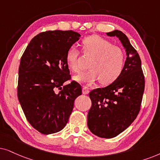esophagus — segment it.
Listing matches in <instances>:
<instances>
[{"mask_svg":"<svg viewBox=\"0 0 160 160\" xmlns=\"http://www.w3.org/2000/svg\"><path fill=\"white\" fill-rule=\"evenodd\" d=\"M89 91H89L88 88H87L86 86H84L83 88H82V93H83V94H88Z\"/></svg>","mask_w":160,"mask_h":160,"instance_id":"1","label":"esophagus"}]
</instances>
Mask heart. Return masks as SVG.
Here are the masks:
<instances>
[{
    "mask_svg": "<svg viewBox=\"0 0 160 160\" xmlns=\"http://www.w3.org/2000/svg\"><path fill=\"white\" fill-rule=\"evenodd\" d=\"M82 48L84 54L92 58L88 62L89 69L74 76V80L92 84L99 80L100 84L108 85L120 77L126 63V55L121 48L98 35L84 38ZM80 51L75 46L70 47L67 52V66L73 72H80Z\"/></svg>",
    "mask_w": 160,
    "mask_h": 160,
    "instance_id": "b5f03b06",
    "label": "heart"
}]
</instances>
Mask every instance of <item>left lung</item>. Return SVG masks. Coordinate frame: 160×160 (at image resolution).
I'll return each instance as SVG.
<instances>
[{
    "label": "left lung",
    "mask_w": 160,
    "mask_h": 160,
    "mask_svg": "<svg viewBox=\"0 0 160 160\" xmlns=\"http://www.w3.org/2000/svg\"><path fill=\"white\" fill-rule=\"evenodd\" d=\"M107 35L120 39L127 57L122 73L116 80L89 93L91 108L88 113V127L98 137L112 138L130 126L139 113L145 78L139 55L127 36L118 30Z\"/></svg>",
    "instance_id": "8db88e82"
}]
</instances>
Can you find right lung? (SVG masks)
Returning a JSON list of instances; mask_svg holds the SVG:
<instances>
[{"label":"right lung","mask_w":160,"mask_h":160,"mask_svg":"<svg viewBox=\"0 0 160 160\" xmlns=\"http://www.w3.org/2000/svg\"><path fill=\"white\" fill-rule=\"evenodd\" d=\"M80 35L72 31H48L34 37L21 57L18 97L30 124L49 135L64 128L82 94L81 86L72 81L66 55Z\"/></svg>","instance_id":"right-lung-1"}]
</instances>
